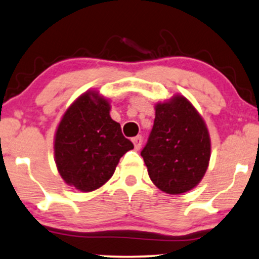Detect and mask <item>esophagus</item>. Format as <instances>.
<instances>
[{"mask_svg": "<svg viewBox=\"0 0 259 259\" xmlns=\"http://www.w3.org/2000/svg\"><path fill=\"white\" fill-rule=\"evenodd\" d=\"M132 142H133V144H135V149H136V150H139V149H141V147H142V143H143L142 136H137V137H135V138L132 139Z\"/></svg>", "mask_w": 259, "mask_h": 259, "instance_id": "obj_1", "label": "esophagus"}]
</instances>
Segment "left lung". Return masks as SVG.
<instances>
[{
	"label": "left lung",
	"mask_w": 259,
	"mask_h": 259,
	"mask_svg": "<svg viewBox=\"0 0 259 259\" xmlns=\"http://www.w3.org/2000/svg\"><path fill=\"white\" fill-rule=\"evenodd\" d=\"M141 155L160 190L178 195L195 188L211 157L205 121L185 97L176 94L155 105L154 126Z\"/></svg>",
	"instance_id": "left-lung-1"
}]
</instances>
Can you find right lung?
I'll return each mask as SVG.
<instances>
[{
	"label": "right lung",
	"instance_id": "1",
	"mask_svg": "<svg viewBox=\"0 0 259 259\" xmlns=\"http://www.w3.org/2000/svg\"><path fill=\"white\" fill-rule=\"evenodd\" d=\"M133 149L120 123L110 116V103L87 91L64 112L54 136V160L63 181L88 193L114 175L121 157Z\"/></svg>",
	"mask_w": 259,
	"mask_h": 259
}]
</instances>
